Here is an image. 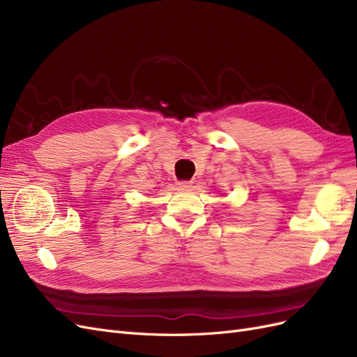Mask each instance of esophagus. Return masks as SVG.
Segmentation results:
<instances>
[{
	"mask_svg": "<svg viewBox=\"0 0 357 357\" xmlns=\"http://www.w3.org/2000/svg\"><path fill=\"white\" fill-rule=\"evenodd\" d=\"M177 186H178L180 189H189V188H192V181L183 180V181H178V183H177Z\"/></svg>",
	"mask_w": 357,
	"mask_h": 357,
	"instance_id": "34e87169",
	"label": "esophagus"
}]
</instances>
